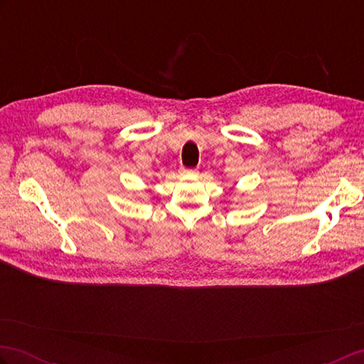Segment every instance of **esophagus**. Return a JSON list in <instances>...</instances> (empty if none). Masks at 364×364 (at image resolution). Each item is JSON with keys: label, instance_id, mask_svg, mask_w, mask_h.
I'll return each instance as SVG.
<instances>
[{"label": "esophagus", "instance_id": "1", "mask_svg": "<svg viewBox=\"0 0 364 364\" xmlns=\"http://www.w3.org/2000/svg\"><path fill=\"white\" fill-rule=\"evenodd\" d=\"M181 173L182 174H196L198 173V170H196V168H181Z\"/></svg>", "mask_w": 364, "mask_h": 364}]
</instances>
